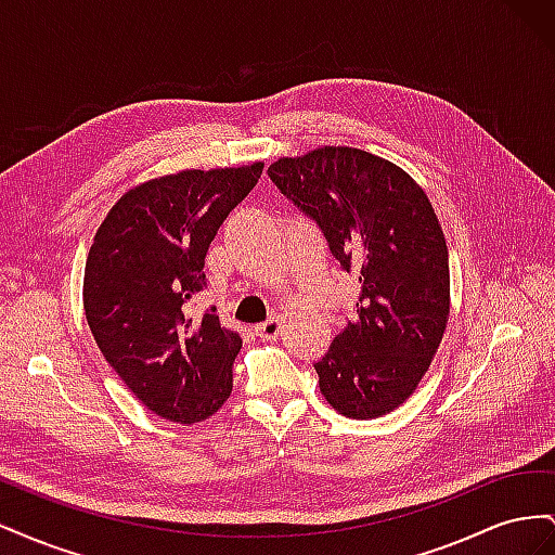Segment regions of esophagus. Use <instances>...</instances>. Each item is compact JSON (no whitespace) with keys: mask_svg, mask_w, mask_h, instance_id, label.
Returning <instances> with one entry per match:
<instances>
[{"mask_svg":"<svg viewBox=\"0 0 555 555\" xmlns=\"http://www.w3.org/2000/svg\"><path fill=\"white\" fill-rule=\"evenodd\" d=\"M255 331H257L259 338H263V340H278V335L282 333V319L280 317L266 319V322L255 326Z\"/></svg>","mask_w":555,"mask_h":555,"instance_id":"34e87169","label":"esophagus"}]
</instances>
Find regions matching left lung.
I'll return each instance as SVG.
<instances>
[{"instance_id": "left-lung-1", "label": "left lung", "mask_w": 555, "mask_h": 555, "mask_svg": "<svg viewBox=\"0 0 555 555\" xmlns=\"http://www.w3.org/2000/svg\"><path fill=\"white\" fill-rule=\"evenodd\" d=\"M268 176L361 284L357 319L314 363L319 391L349 418L393 412L428 373L449 322V251L430 198L393 162L347 145L280 157Z\"/></svg>"}]
</instances>
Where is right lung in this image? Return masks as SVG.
Returning <instances> with one entry per match:
<instances>
[{"label":"right lung","instance_id":"1","mask_svg":"<svg viewBox=\"0 0 555 555\" xmlns=\"http://www.w3.org/2000/svg\"><path fill=\"white\" fill-rule=\"evenodd\" d=\"M263 164L184 169L127 190L96 229L82 280L94 340L129 391L162 418L198 424L233 389L243 338L184 304L204 287L208 247Z\"/></svg>","mask_w":555,"mask_h":555}]
</instances>
